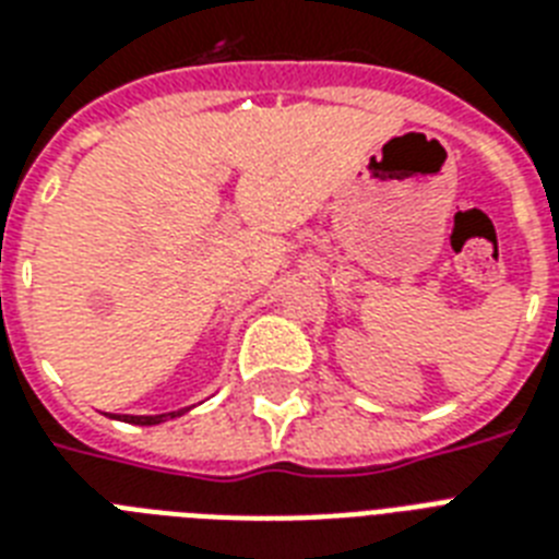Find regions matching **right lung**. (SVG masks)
Returning <instances> with one entry per match:
<instances>
[{"label":"right lung","mask_w":559,"mask_h":559,"mask_svg":"<svg viewBox=\"0 0 559 559\" xmlns=\"http://www.w3.org/2000/svg\"><path fill=\"white\" fill-rule=\"evenodd\" d=\"M182 412H188V408H179V412H168V415H118V417H124L127 424H135V426H156V424H162V420H168V417L182 415ZM109 417H112V415H109Z\"/></svg>","instance_id":"add662e5"}]
</instances>
